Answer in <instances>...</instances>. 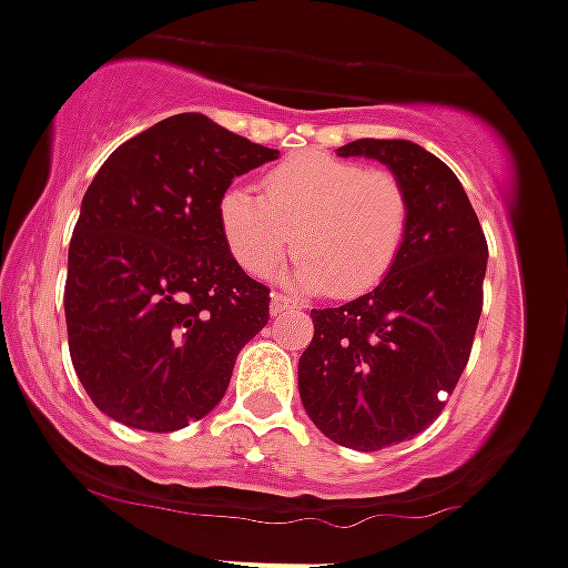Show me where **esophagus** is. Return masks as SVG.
Segmentation results:
<instances>
[{"instance_id":"obj_1","label":"esophagus","mask_w":568,"mask_h":568,"mask_svg":"<svg viewBox=\"0 0 568 568\" xmlns=\"http://www.w3.org/2000/svg\"><path fill=\"white\" fill-rule=\"evenodd\" d=\"M297 308H301V303H297L295 297H290V295H282V292H276V295H273V301H271V312H273V314L297 312Z\"/></svg>"}]
</instances>
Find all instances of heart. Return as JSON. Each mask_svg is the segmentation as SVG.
Instances as JSON below:
<instances>
[{
	"label": "heart",
	"mask_w": 568,
	"mask_h": 568,
	"mask_svg": "<svg viewBox=\"0 0 568 568\" xmlns=\"http://www.w3.org/2000/svg\"><path fill=\"white\" fill-rule=\"evenodd\" d=\"M217 226L234 262L251 276L282 267L295 234L297 278L351 297L389 276L412 226V199L384 168L301 151L262 176V195L229 187Z\"/></svg>",
	"instance_id": "b5f03b06"
}]
</instances>
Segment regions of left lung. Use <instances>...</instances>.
I'll list each match as a JSON object with an SVG mask.
<instances>
[{
    "mask_svg": "<svg viewBox=\"0 0 568 568\" xmlns=\"http://www.w3.org/2000/svg\"><path fill=\"white\" fill-rule=\"evenodd\" d=\"M336 151L389 165L412 199L389 276L356 301L312 308V345L297 362L312 423L336 445L373 453L445 412L473 353L488 245L456 173L423 145L362 138Z\"/></svg>",
    "mask_w": 568,
    "mask_h": 568,
    "instance_id": "left-lung-1",
    "label": "left lung"
}]
</instances>
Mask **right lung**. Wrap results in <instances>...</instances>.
<instances>
[{"instance_id": "obj_1", "label": "right lung", "mask_w": 568, "mask_h": 568, "mask_svg": "<svg viewBox=\"0 0 568 568\" xmlns=\"http://www.w3.org/2000/svg\"><path fill=\"white\" fill-rule=\"evenodd\" d=\"M276 156L182 112L95 173L69 245L65 325L77 375L106 417L171 434L223 400L240 351L271 320V290L234 262L217 201Z\"/></svg>"}]
</instances>
